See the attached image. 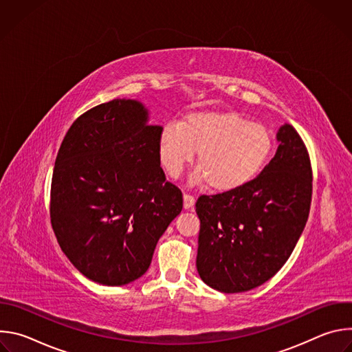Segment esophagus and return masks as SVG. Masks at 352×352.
Wrapping results in <instances>:
<instances>
[{"label": "esophagus", "mask_w": 352, "mask_h": 352, "mask_svg": "<svg viewBox=\"0 0 352 352\" xmlns=\"http://www.w3.org/2000/svg\"><path fill=\"white\" fill-rule=\"evenodd\" d=\"M193 204H195L193 195H190V193H184V208H185V209H192Z\"/></svg>", "instance_id": "obj_1"}]
</instances>
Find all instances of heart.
<instances>
[{
	"mask_svg": "<svg viewBox=\"0 0 352 352\" xmlns=\"http://www.w3.org/2000/svg\"><path fill=\"white\" fill-rule=\"evenodd\" d=\"M273 148L272 132L236 113H193L168 124L159 138L160 160L171 177L179 175L197 152L195 181L216 190H232L252 179Z\"/></svg>",
	"mask_w": 352,
	"mask_h": 352,
	"instance_id": "b5f03b06",
	"label": "heart"
}]
</instances>
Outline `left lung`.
<instances>
[{
    "label": "left lung",
    "mask_w": 352,
    "mask_h": 352,
    "mask_svg": "<svg viewBox=\"0 0 352 352\" xmlns=\"http://www.w3.org/2000/svg\"><path fill=\"white\" fill-rule=\"evenodd\" d=\"M277 139L274 157L255 179L196 200V267L217 291L243 292L266 283L305 228L314 179L308 148L291 125L281 126Z\"/></svg>",
    "instance_id": "left-lung-1"
}]
</instances>
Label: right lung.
Returning <instances> with one entry per match:
<instances>
[{
	"instance_id": "add662e5",
	"label": "right lung",
	"mask_w": 352,
	"mask_h": 352,
	"mask_svg": "<svg viewBox=\"0 0 352 352\" xmlns=\"http://www.w3.org/2000/svg\"><path fill=\"white\" fill-rule=\"evenodd\" d=\"M135 100L79 116L57 153L50 219L65 256L89 280L124 285L146 273L156 243L182 210L160 167L162 126Z\"/></svg>"
}]
</instances>
